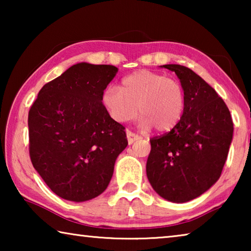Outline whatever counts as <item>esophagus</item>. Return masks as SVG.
Instances as JSON below:
<instances>
[{"label":"esophagus","mask_w":251,"mask_h":251,"mask_svg":"<svg viewBox=\"0 0 251 251\" xmlns=\"http://www.w3.org/2000/svg\"><path fill=\"white\" fill-rule=\"evenodd\" d=\"M138 138H139V136L134 134L133 131H130V130L127 131V141H128L129 145H130V144H133L135 141H137Z\"/></svg>","instance_id":"1"}]
</instances>
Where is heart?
Here are the masks:
<instances>
[{
    "mask_svg": "<svg viewBox=\"0 0 251 251\" xmlns=\"http://www.w3.org/2000/svg\"><path fill=\"white\" fill-rule=\"evenodd\" d=\"M101 104L117 123L135 120L141 113V126L168 131L179 124L186 107V93L176 78L142 70L122 79L121 87L107 86Z\"/></svg>",
    "mask_w": 251,
    "mask_h": 251,
    "instance_id": "b5f03b06",
    "label": "heart"
}]
</instances>
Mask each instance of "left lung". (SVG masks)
<instances>
[{"label": "left lung", "mask_w": 251, "mask_h": 251, "mask_svg": "<svg viewBox=\"0 0 251 251\" xmlns=\"http://www.w3.org/2000/svg\"><path fill=\"white\" fill-rule=\"evenodd\" d=\"M163 67L175 72L179 78L186 93V107L175 128L151 139L146 174L160 197L186 202L219 179L233 124L227 105L201 76L182 65Z\"/></svg>", "instance_id": "8db88e82"}]
</instances>
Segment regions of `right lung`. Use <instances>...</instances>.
<instances>
[{"label":"right lung","mask_w":251,"mask_h":251,"mask_svg":"<svg viewBox=\"0 0 251 251\" xmlns=\"http://www.w3.org/2000/svg\"><path fill=\"white\" fill-rule=\"evenodd\" d=\"M113 65L78 63L46 83L28 112V150L50 190L71 201L99 196L127 144L125 127L108 115L101 93Z\"/></svg>","instance_id":"1"}]
</instances>
